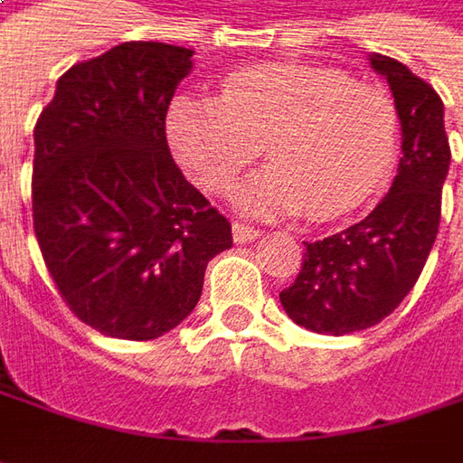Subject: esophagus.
Wrapping results in <instances>:
<instances>
[{
	"label": "esophagus",
	"instance_id": "obj_1",
	"mask_svg": "<svg viewBox=\"0 0 463 463\" xmlns=\"http://www.w3.org/2000/svg\"><path fill=\"white\" fill-rule=\"evenodd\" d=\"M259 235H261V231L253 228V225H248V222H241V220L232 222V241H235V243H250V241H256Z\"/></svg>",
	"mask_w": 463,
	"mask_h": 463
}]
</instances>
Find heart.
I'll list each match as a JSON object with an SVG mask.
<instances>
[{
  "label": "heart",
  "instance_id": "obj_1",
  "mask_svg": "<svg viewBox=\"0 0 463 463\" xmlns=\"http://www.w3.org/2000/svg\"><path fill=\"white\" fill-rule=\"evenodd\" d=\"M171 151L197 182L228 194L266 146L271 166L243 204L259 215H348L376 194L397 156L400 118L382 87L310 63L228 73L215 99L179 97L166 112Z\"/></svg>",
  "mask_w": 463,
  "mask_h": 463
}]
</instances>
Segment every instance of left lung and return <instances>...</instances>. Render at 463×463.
<instances>
[{"mask_svg":"<svg viewBox=\"0 0 463 463\" xmlns=\"http://www.w3.org/2000/svg\"><path fill=\"white\" fill-rule=\"evenodd\" d=\"M402 125V158L387 197L361 222L307 243L281 305L297 326L345 335L382 323L410 295L436 243L440 189L451 164L436 89L400 61L372 53Z\"/></svg>","mask_w":463,"mask_h":463,"instance_id":"1","label":"left lung"}]
</instances>
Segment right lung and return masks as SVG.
<instances>
[{
	"instance_id": "right-lung-1",
	"label": "right lung",
	"mask_w": 463,
	"mask_h": 463,
	"mask_svg": "<svg viewBox=\"0 0 463 463\" xmlns=\"http://www.w3.org/2000/svg\"><path fill=\"white\" fill-rule=\"evenodd\" d=\"M192 48L130 41L58 79L35 125L33 228L69 310L104 335L151 341L194 310L228 217L166 143Z\"/></svg>"
}]
</instances>
